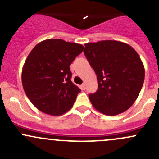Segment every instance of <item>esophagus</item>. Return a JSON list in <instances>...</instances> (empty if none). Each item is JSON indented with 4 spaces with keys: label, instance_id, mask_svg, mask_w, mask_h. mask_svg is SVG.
<instances>
[{
    "label": "esophagus",
    "instance_id": "esophagus-1",
    "mask_svg": "<svg viewBox=\"0 0 159 159\" xmlns=\"http://www.w3.org/2000/svg\"><path fill=\"white\" fill-rule=\"evenodd\" d=\"M81 89L82 90H84L85 89V84H82L81 85Z\"/></svg>",
    "mask_w": 159,
    "mask_h": 159
}]
</instances>
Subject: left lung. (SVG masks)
Here are the masks:
<instances>
[{"label": "left lung", "mask_w": 159, "mask_h": 159, "mask_svg": "<svg viewBox=\"0 0 159 159\" xmlns=\"http://www.w3.org/2000/svg\"><path fill=\"white\" fill-rule=\"evenodd\" d=\"M84 46V55L97 75L98 88L89 95L94 108L111 116L125 111L136 101L145 80L138 53L129 44L111 40Z\"/></svg>", "instance_id": "left-lung-1"}]
</instances>
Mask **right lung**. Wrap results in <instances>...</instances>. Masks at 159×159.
I'll return each mask as SVG.
<instances>
[{
    "label": "right lung",
    "mask_w": 159,
    "mask_h": 159,
    "mask_svg": "<svg viewBox=\"0 0 159 159\" xmlns=\"http://www.w3.org/2000/svg\"><path fill=\"white\" fill-rule=\"evenodd\" d=\"M83 50L62 39L44 40L31 50L22 68V85L38 110L61 115L72 108L81 89L70 81L69 66Z\"/></svg>",
    "instance_id": "add662e5"
}]
</instances>
